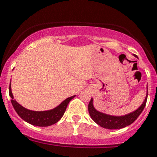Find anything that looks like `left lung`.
I'll use <instances>...</instances> for the list:
<instances>
[{
	"label": "left lung",
	"instance_id": "left-lung-1",
	"mask_svg": "<svg viewBox=\"0 0 157 157\" xmlns=\"http://www.w3.org/2000/svg\"><path fill=\"white\" fill-rule=\"evenodd\" d=\"M135 56L137 57V56L135 55ZM147 94L146 95L144 101L143 102L142 105L138 109L132 112V113H130V114H126L124 116H112L98 111L94 107L93 98H91L90 103H89L88 109H89V113H90L92 119L97 124H98L100 127L110 130L121 129V128H123V127L131 125L137 119V118L140 116V114L142 113V111L144 109L146 102H147Z\"/></svg>",
	"mask_w": 157,
	"mask_h": 157
}]
</instances>
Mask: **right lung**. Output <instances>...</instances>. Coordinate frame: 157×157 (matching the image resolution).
<instances>
[{
  "label": "right lung",
  "instance_id": "1",
  "mask_svg": "<svg viewBox=\"0 0 157 157\" xmlns=\"http://www.w3.org/2000/svg\"><path fill=\"white\" fill-rule=\"evenodd\" d=\"M9 94L11 98V103L14 108L15 111L17 112V114H18L24 121L27 122L30 124L34 125V126H38V127H48V126L56 123L63 117L67 106V104L75 97L72 96L67 98L61 103L60 105L51 110L33 111V110H30V109H25L23 106H21L19 103L17 102L13 99L10 85V88H9Z\"/></svg>",
  "mask_w": 157,
  "mask_h": 157
}]
</instances>
